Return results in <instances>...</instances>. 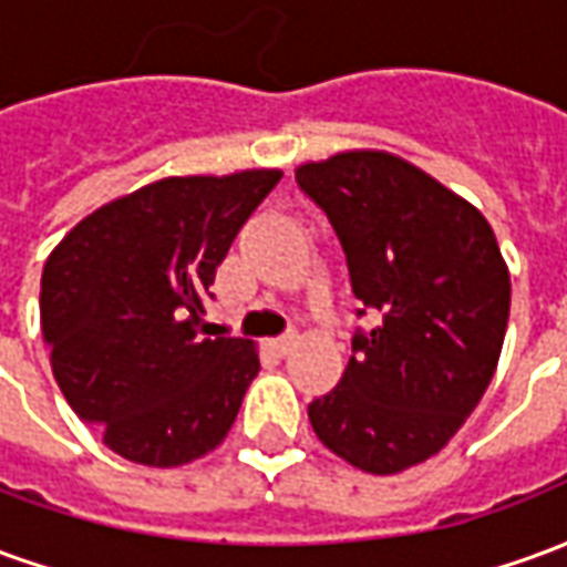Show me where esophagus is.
I'll return each mask as SVG.
<instances>
[{"label": "esophagus", "mask_w": 567, "mask_h": 567, "mask_svg": "<svg viewBox=\"0 0 567 567\" xmlns=\"http://www.w3.org/2000/svg\"><path fill=\"white\" fill-rule=\"evenodd\" d=\"M295 343H297V333H285V337H279V340H272L270 349L279 358H285L291 349H295Z\"/></svg>", "instance_id": "1"}]
</instances>
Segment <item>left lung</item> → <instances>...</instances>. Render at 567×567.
Returning <instances> with one entry per match:
<instances>
[{"instance_id":"left-lung-1","label":"left lung","mask_w":567,"mask_h":567,"mask_svg":"<svg viewBox=\"0 0 567 567\" xmlns=\"http://www.w3.org/2000/svg\"><path fill=\"white\" fill-rule=\"evenodd\" d=\"M340 239L352 291L377 309L343 380L309 404L312 431L368 474H398L452 440L498 368L511 272L480 212L385 151L297 169Z\"/></svg>"}]
</instances>
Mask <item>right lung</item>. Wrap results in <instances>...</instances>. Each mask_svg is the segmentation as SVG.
<instances>
[{"mask_svg": "<svg viewBox=\"0 0 567 567\" xmlns=\"http://www.w3.org/2000/svg\"><path fill=\"white\" fill-rule=\"evenodd\" d=\"M279 169L161 178L75 224L42 272V333L60 392L127 462L178 467L234 425L260 361L206 337L215 270Z\"/></svg>", "mask_w": 567, "mask_h": 567, "instance_id": "1", "label": "right lung"}]
</instances>
